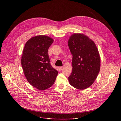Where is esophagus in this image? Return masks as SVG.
<instances>
[{"label": "esophagus", "instance_id": "obj_1", "mask_svg": "<svg viewBox=\"0 0 121 121\" xmlns=\"http://www.w3.org/2000/svg\"><path fill=\"white\" fill-rule=\"evenodd\" d=\"M63 66H60V67H58V69L59 70L61 71V70H62L63 69Z\"/></svg>", "mask_w": 121, "mask_h": 121}]
</instances>
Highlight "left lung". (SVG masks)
Segmentation results:
<instances>
[{
	"label": "left lung",
	"mask_w": 121,
	"mask_h": 121,
	"mask_svg": "<svg viewBox=\"0 0 121 121\" xmlns=\"http://www.w3.org/2000/svg\"><path fill=\"white\" fill-rule=\"evenodd\" d=\"M73 56L72 72L68 77L70 84L83 90L90 87L96 79L100 67V59L95 43L82 33H74L68 41Z\"/></svg>",
	"instance_id": "obj_1"
}]
</instances>
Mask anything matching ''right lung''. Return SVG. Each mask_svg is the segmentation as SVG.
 Instances as JSON below:
<instances>
[{"label": "right lung", "mask_w": 121, "mask_h": 121, "mask_svg": "<svg viewBox=\"0 0 121 121\" xmlns=\"http://www.w3.org/2000/svg\"><path fill=\"white\" fill-rule=\"evenodd\" d=\"M54 40L46 35H37L26 43L21 59L24 75L29 83L40 91L52 86L58 71L50 64L48 49Z\"/></svg>", "instance_id": "add662e5"}]
</instances>
